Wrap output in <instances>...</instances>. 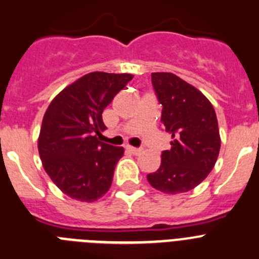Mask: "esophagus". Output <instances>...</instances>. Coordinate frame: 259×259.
<instances>
[{"mask_svg": "<svg viewBox=\"0 0 259 259\" xmlns=\"http://www.w3.org/2000/svg\"><path fill=\"white\" fill-rule=\"evenodd\" d=\"M126 149L130 152V153H133V154H139L142 152L141 148H135V147H130V146L126 147Z\"/></svg>", "mask_w": 259, "mask_h": 259, "instance_id": "34e87169", "label": "esophagus"}]
</instances>
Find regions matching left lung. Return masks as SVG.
Wrapping results in <instances>:
<instances>
[{"label": "left lung", "mask_w": 259, "mask_h": 259, "mask_svg": "<svg viewBox=\"0 0 259 259\" xmlns=\"http://www.w3.org/2000/svg\"><path fill=\"white\" fill-rule=\"evenodd\" d=\"M161 122L170 133L171 149L161 154V166L147 175L154 189L178 194L194 189L208 176L221 147L216 112L206 96L171 72H152Z\"/></svg>", "instance_id": "1"}]
</instances>
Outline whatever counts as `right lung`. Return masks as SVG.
I'll return each instance as SVG.
<instances>
[{"label":"right lung","mask_w":259,"mask_h":259,"mask_svg":"<svg viewBox=\"0 0 259 259\" xmlns=\"http://www.w3.org/2000/svg\"><path fill=\"white\" fill-rule=\"evenodd\" d=\"M133 79L132 74L94 71L62 89L43 116L38 151L46 172L62 193L94 202L110 189L122 147L98 141L102 112Z\"/></svg>","instance_id":"1"}]
</instances>
